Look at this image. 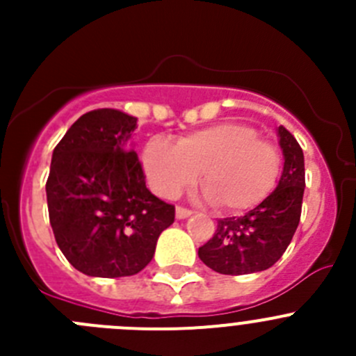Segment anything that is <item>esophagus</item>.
<instances>
[{
	"label": "esophagus",
	"mask_w": 356,
	"mask_h": 356,
	"mask_svg": "<svg viewBox=\"0 0 356 356\" xmlns=\"http://www.w3.org/2000/svg\"><path fill=\"white\" fill-rule=\"evenodd\" d=\"M191 213L193 212L188 209H185V207H176V217H178V219H185V217H188Z\"/></svg>",
	"instance_id": "1"
}]
</instances>
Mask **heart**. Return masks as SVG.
Returning <instances> with one entry per match:
<instances>
[{"label": "heart", "mask_w": 356, "mask_h": 356, "mask_svg": "<svg viewBox=\"0 0 356 356\" xmlns=\"http://www.w3.org/2000/svg\"><path fill=\"white\" fill-rule=\"evenodd\" d=\"M143 163L159 196H178L196 184L201 172V187L212 205L235 213L259 207L275 191L282 153L250 124L219 122L185 135L175 146L151 139Z\"/></svg>", "instance_id": "heart-1"}]
</instances>
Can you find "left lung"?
I'll list each match as a JSON object with an SVG mask.
<instances>
[{
  "label": "left lung",
  "mask_w": 356,
  "mask_h": 356,
  "mask_svg": "<svg viewBox=\"0 0 356 356\" xmlns=\"http://www.w3.org/2000/svg\"><path fill=\"white\" fill-rule=\"evenodd\" d=\"M284 172L266 201L241 217L217 221L213 237L197 250L205 266L221 275H251L275 266L300 225L305 193L303 149L287 128L280 127Z\"/></svg>",
  "instance_id": "obj_1"
}]
</instances>
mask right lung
<instances>
[{"label":"right lung","instance_id":"add662e5","mask_svg":"<svg viewBox=\"0 0 356 356\" xmlns=\"http://www.w3.org/2000/svg\"><path fill=\"white\" fill-rule=\"evenodd\" d=\"M135 127L137 118L121 110H90L53 149L49 222L64 257L83 275H137L175 221V205L146 188L143 163L128 144Z\"/></svg>","mask_w":356,"mask_h":356}]
</instances>
